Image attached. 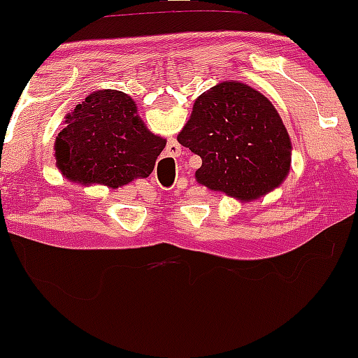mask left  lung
<instances>
[{
	"instance_id": "8db88e82",
	"label": "left lung",
	"mask_w": 358,
	"mask_h": 358,
	"mask_svg": "<svg viewBox=\"0 0 358 358\" xmlns=\"http://www.w3.org/2000/svg\"><path fill=\"white\" fill-rule=\"evenodd\" d=\"M178 143L202 158L195 178L241 202L264 196L289 173L291 139L268 97L237 80L205 90Z\"/></svg>"
}]
</instances>
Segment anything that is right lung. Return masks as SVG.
Segmentation results:
<instances>
[{
  "label": "right lung",
  "instance_id": "add662e5",
  "mask_svg": "<svg viewBox=\"0 0 358 358\" xmlns=\"http://www.w3.org/2000/svg\"><path fill=\"white\" fill-rule=\"evenodd\" d=\"M55 139L57 166L73 183L119 188L146 178L166 146L138 116L134 101L121 90L89 94L69 114Z\"/></svg>",
  "mask_w": 358,
  "mask_h": 358
}]
</instances>
